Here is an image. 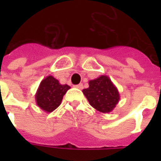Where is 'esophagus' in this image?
<instances>
[{
	"mask_svg": "<svg viewBox=\"0 0 161 161\" xmlns=\"http://www.w3.org/2000/svg\"><path fill=\"white\" fill-rule=\"evenodd\" d=\"M74 87L77 88V89H80L81 90V89H83V84H77V85H75Z\"/></svg>",
	"mask_w": 161,
	"mask_h": 161,
	"instance_id": "34e87169",
	"label": "esophagus"
}]
</instances>
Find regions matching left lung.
Here are the masks:
<instances>
[{
    "label": "left lung",
    "instance_id": "obj_1",
    "mask_svg": "<svg viewBox=\"0 0 161 161\" xmlns=\"http://www.w3.org/2000/svg\"><path fill=\"white\" fill-rule=\"evenodd\" d=\"M83 93L90 104L102 113L111 112L120 100L118 89L105 75L89 81V88L84 89Z\"/></svg>",
    "mask_w": 161,
    "mask_h": 161
}]
</instances>
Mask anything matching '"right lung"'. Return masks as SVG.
<instances>
[{
    "mask_svg": "<svg viewBox=\"0 0 161 161\" xmlns=\"http://www.w3.org/2000/svg\"><path fill=\"white\" fill-rule=\"evenodd\" d=\"M69 89V85L61 84L53 76H47L40 82L35 94L37 105L46 113L53 112L61 104L64 95Z\"/></svg>",
    "mask_w": 161,
    "mask_h": 161,
    "instance_id": "add662e5",
    "label": "right lung"
}]
</instances>
